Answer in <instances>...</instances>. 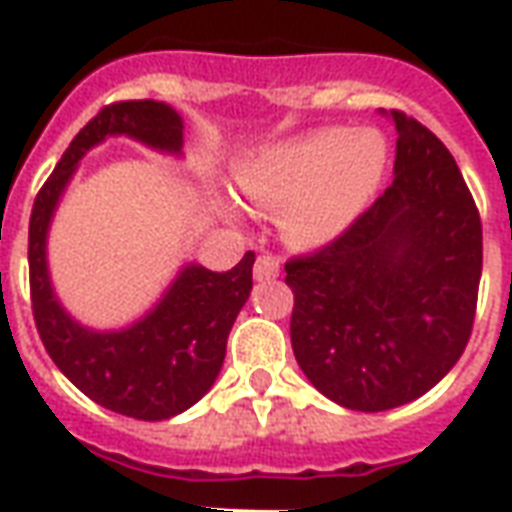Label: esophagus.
<instances>
[{
	"label": "esophagus",
	"mask_w": 512,
	"mask_h": 512,
	"mask_svg": "<svg viewBox=\"0 0 512 512\" xmlns=\"http://www.w3.org/2000/svg\"><path fill=\"white\" fill-rule=\"evenodd\" d=\"M279 277V260L271 255H260L255 260V279L257 282H266V279Z\"/></svg>",
	"instance_id": "obj_1"
}]
</instances>
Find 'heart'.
<instances>
[{
  "mask_svg": "<svg viewBox=\"0 0 512 512\" xmlns=\"http://www.w3.org/2000/svg\"><path fill=\"white\" fill-rule=\"evenodd\" d=\"M386 161V139L376 128H315L235 164L233 183L249 208L279 213L290 244L326 246L367 211ZM227 211L235 213L233 202Z\"/></svg>",
  "mask_w": 512,
  "mask_h": 512,
  "instance_id": "obj_1",
  "label": "heart"
}]
</instances>
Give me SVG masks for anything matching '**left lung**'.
<instances>
[{"instance_id": "left-lung-1", "label": "left lung", "mask_w": 512, "mask_h": 512, "mask_svg": "<svg viewBox=\"0 0 512 512\" xmlns=\"http://www.w3.org/2000/svg\"><path fill=\"white\" fill-rule=\"evenodd\" d=\"M395 180L340 238L285 263L290 343L310 384L354 411L417 400L469 343L483 227L433 131L389 112Z\"/></svg>"}]
</instances>
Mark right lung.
<instances>
[{
	"label": "right lung",
	"mask_w": 512,
	"mask_h": 512,
	"mask_svg": "<svg viewBox=\"0 0 512 512\" xmlns=\"http://www.w3.org/2000/svg\"><path fill=\"white\" fill-rule=\"evenodd\" d=\"M109 136H128L153 150L180 156L183 117L161 101H120L104 106L73 136L32 205V312L46 351L73 386L123 417L158 422L194 406L219 376L230 329L252 293L255 252H246L230 271L186 263L153 310L126 329L98 332L76 321L51 285L46 257L49 227L79 161Z\"/></svg>",
	"instance_id": "add662e5"
}]
</instances>
